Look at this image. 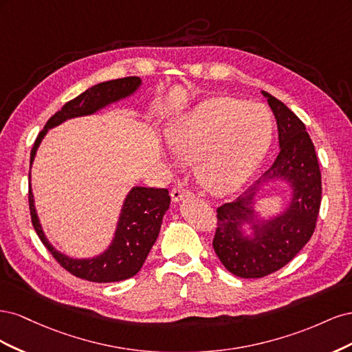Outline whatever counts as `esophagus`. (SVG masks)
Returning a JSON list of instances; mask_svg holds the SVG:
<instances>
[{
    "label": "esophagus",
    "mask_w": 352,
    "mask_h": 352,
    "mask_svg": "<svg viewBox=\"0 0 352 352\" xmlns=\"http://www.w3.org/2000/svg\"><path fill=\"white\" fill-rule=\"evenodd\" d=\"M170 195H172V199H173V201H180V199H184V198L192 197V192H190V190H189L186 186L177 185V186H175V188L172 189V192H170Z\"/></svg>",
    "instance_id": "34e87169"
}]
</instances>
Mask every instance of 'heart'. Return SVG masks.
<instances>
[{"label":"heart","instance_id":"heart-1","mask_svg":"<svg viewBox=\"0 0 352 352\" xmlns=\"http://www.w3.org/2000/svg\"><path fill=\"white\" fill-rule=\"evenodd\" d=\"M273 132L269 109L258 102L212 97L167 124L173 153L195 163L199 184L223 195L243 185L267 153Z\"/></svg>","mask_w":352,"mask_h":352}]
</instances>
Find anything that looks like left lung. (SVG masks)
<instances>
[{
	"label": "left lung",
	"instance_id": "left-lung-1",
	"mask_svg": "<svg viewBox=\"0 0 352 352\" xmlns=\"http://www.w3.org/2000/svg\"><path fill=\"white\" fill-rule=\"evenodd\" d=\"M263 94L278 122L280 153L257 184L216 210L217 228L212 238V248L223 265L245 279L263 278L289 263L313 236L322 202V173L305 124L282 101ZM274 177H285L293 184L292 206L263 228L254 226V240L243 239L240 223L252 220L250 204L254 190Z\"/></svg>",
	"mask_w": 352,
	"mask_h": 352
}]
</instances>
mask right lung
I'll list each match as a JSON object with an SVG mask.
<instances>
[{"instance_id": "add662e5", "label": "right lung", "mask_w": 352, "mask_h": 352, "mask_svg": "<svg viewBox=\"0 0 352 352\" xmlns=\"http://www.w3.org/2000/svg\"><path fill=\"white\" fill-rule=\"evenodd\" d=\"M140 85L141 79L136 76L102 82L87 89L79 97L66 102L61 110L47 122L44 129L39 132L34 148L30 151V164L34 162L41 140L44 138L50 127H54L61 122L72 119V117L92 114L102 109L104 105L131 95ZM168 206L170 195L167 189L142 186L133 188L123 204L116 236L110 248L101 254L100 257L91 260H74L66 257L65 254H60L48 243L38 221L34 206V195H32V190L29 189V210L32 225H34L36 235L42 243L45 245V248L51 252L52 257L56 258L61 267L66 269L73 276L98 283L129 279L141 270L148 252L151 251L158 236L164 212L168 210Z\"/></svg>"}]
</instances>
